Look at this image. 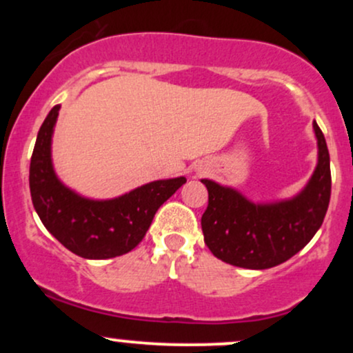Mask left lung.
<instances>
[{
	"label": "left lung",
	"instance_id": "obj_1",
	"mask_svg": "<svg viewBox=\"0 0 353 353\" xmlns=\"http://www.w3.org/2000/svg\"><path fill=\"white\" fill-rule=\"evenodd\" d=\"M319 164L307 188L290 201L254 204L242 194L202 179L209 204L202 214L204 242L221 261L244 269H270L289 261L315 236L330 202V156L314 123Z\"/></svg>",
	"mask_w": 353,
	"mask_h": 353
}]
</instances>
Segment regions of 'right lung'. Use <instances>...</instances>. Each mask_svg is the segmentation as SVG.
I'll list each match as a JSON object with an SVG mask.
<instances>
[{
  "label": "right lung",
  "instance_id": "right-lung-1",
  "mask_svg": "<svg viewBox=\"0 0 353 353\" xmlns=\"http://www.w3.org/2000/svg\"><path fill=\"white\" fill-rule=\"evenodd\" d=\"M59 104L51 109L36 137L30 164L31 201L39 219L72 254L111 259L131 252L143 241L154 214L185 177L154 181L111 201L84 199L64 188L51 164V136Z\"/></svg>",
  "mask_w": 353,
  "mask_h": 353
}]
</instances>
